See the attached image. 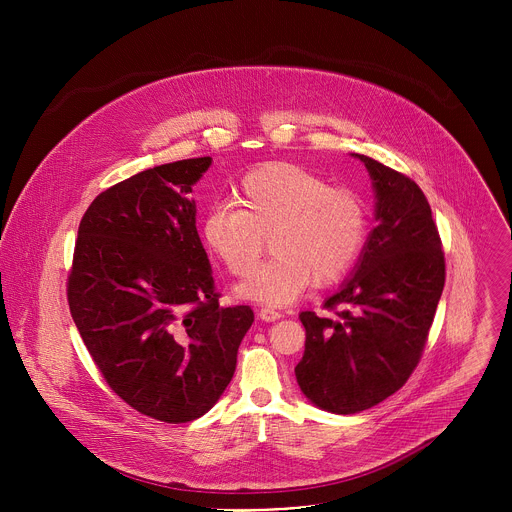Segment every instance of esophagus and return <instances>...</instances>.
Returning a JSON list of instances; mask_svg holds the SVG:
<instances>
[{
    "instance_id": "1",
    "label": "esophagus",
    "mask_w": 512,
    "mask_h": 512,
    "mask_svg": "<svg viewBox=\"0 0 512 512\" xmlns=\"http://www.w3.org/2000/svg\"><path fill=\"white\" fill-rule=\"evenodd\" d=\"M257 316H259L261 320H265V322H275V320L281 318V312H277V310H273V308H261V310L257 312Z\"/></svg>"
}]
</instances>
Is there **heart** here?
Returning <instances> with one entry per match:
<instances>
[{
  "instance_id": "1",
  "label": "heart",
  "mask_w": 512,
  "mask_h": 512,
  "mask_svg": "<svg viewBox=\"0 0 512 512\" xmlns=\"http://www.w3.org/2000/svg\"><path fill=\"white\" fill-rule=\"evenodd\" d=\"M237 204H212L200 239L241 277L257 265L263 237H269L273 257L237 285V294L271 308L294 304L312 283L342 279L367 241L362 198L294 164L273 162L249 172L237 188Z\"/></svg>"
}]
</instances>
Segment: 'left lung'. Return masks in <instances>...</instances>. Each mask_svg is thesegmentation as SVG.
Segmentation results:
<instances>
[{"mask_svg": "<svg viewBox=\"0 0 512 512\" xmlns=\"http://www.w3.org/2000/svg\"><path fill=\"white\" fill-rule=\"evenodd\" d=\"M375 192V229L350 277L302 312L306 350L296 379L316 407L350 415L399 391L423 352L446 281L442 241L421 188L381 162L352 154Z\"/></svg>", "mask_w": 512, "mask_h": 512, "instance_id": "1", "label": "left lung"}]
</instances>
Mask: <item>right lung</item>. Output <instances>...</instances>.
Masks as SVG:
<instances>
[{
  "mask_svg": "<svg viewBox=\"0 0 512 512\" xmlns=\"http://www.w3.org/2000/svg\"><path fill=\"white\" fill-rule=\"evenodd\" d=\"M212 158L143 170L101 192L79 225L68 306L109 387L139 413L198 419L221 399L253 324L221 306L188 194Z\"/></svg>",
  "mask_w": 512,
  "mask_h": 512,
  "instance_id": "add662e5",
  "label": "right lung"
}]
</instances>
